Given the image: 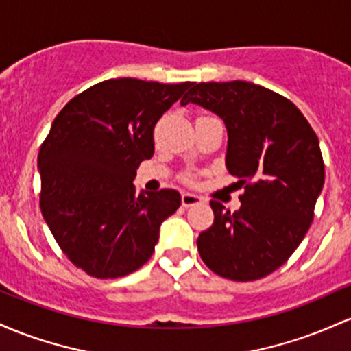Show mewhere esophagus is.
<instances>
[{"mask_svg":"<svg viewBox=\"0 0 351 351\" xmlns=\"http://www.w3.org/2000/svg\"><path fill=\"white\" fill-rule=\"evenodd\" d=\"M199 203H203L202 196H198V195H195V193H183L182 195V205L184 208L199 205Z\"/></svg>","mask_w":351,"mask_h":351,"instance_id":"34e87169","label":"esophagus"}]
</instances>
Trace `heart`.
<instances>
[{
	"label": "heart",
	"instance_id": "obj_1",
	"mask_svg": "<svg viewBox=\"0 0 351 351\" xmlns=\"http://www.w3.org/2000/svg\"><path fill=\"white\" fill-rule=\"evenodd\" d=\"M186 180H190V178H186Z\"/></svg>",
	"mask_w": 351,
	"mask_h": 351
}]
</instances>
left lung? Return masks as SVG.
Wrapping results in <instances>:
<instances>
[{
    "label": "left lung",
    "mask_w": 351,
    "mask_h": 351,
    "mask_svg": "<svg viewBox=\"0 0 351 351\" xmlns=\"http://www.w3.org/2000/svg\"><path fill=\"white\" fill-rule=\"evenodd\" d=\"M188 103L223 119L226 169L245 188L237 211L210 202L215 221L196 240L199 256L223 278H263L291 256L313 221L325 183L317 134L290 99L255 83H198L182 99Z\"/></svg>",
    "instance_id": "obj_1"
}]
</instances>
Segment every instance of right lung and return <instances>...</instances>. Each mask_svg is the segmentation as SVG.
I'll use <instances>...</instances> for the list:
<instances>
[{
	"instance_id": "obj_1",
	"label": "right lung",
	"mask_w": 351,
	"mask_h": 351,
	"mask_svg": "<svg viewBox=\"0 0 351 351\" xmlns=\"http://www.w3.org/2000/svg\"><path fill=\"white\" fill-rule=\"evenodd\" d=\"M193 83L106 80L69 99L38 155L40 206L56 243L95 278H119L155 252L160 225L182 205L176 190L136 195L155 152L153 128Z\"/></svg>"
}]
</instances>
